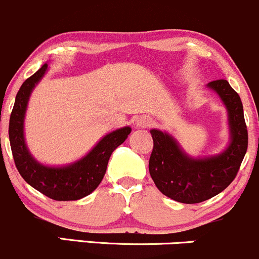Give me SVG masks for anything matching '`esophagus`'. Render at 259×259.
<instances>
[{"mask_svg":"<svg viewBox=\"0 0 259 259\" xmlns=\"http://www.w3.org/2000/svg\"><path fill=\"white\" fill-rule=\"evenodd\" d=\"M154 124V120L149 116H141L137 120V126L142 127V128H148V127H152Z\"/></svg>","mask_w":259,"mask_h":259,"instance_id":"obj_1","label":"esophagus"}]
</instances>
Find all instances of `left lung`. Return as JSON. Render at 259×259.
Instances as JSON below:
<instances>
[{
	"instance_id": "left-lung-1",
	"label": "left lung",
	"mask_w": 259,
	"mask_h": 259,
	"mask_svg": "<svg viewBox=\"0 0 259 259\" xmlns=\"http://www.w3.org/2000/svg\"><path fill=\"white\" fill-rule=\"evenodd\" d=\"M228 107L231 143L220 155L191 159L175 139L161 131L152 130L153 150L149 172L154 184L168 198L186 204L204 202L225 190L239 172L248 147V133L241 99L226 79L208 83Z\"/></svg>"
}]
</instances>
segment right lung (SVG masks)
Instances as JSON below:
<instances>
[{"label": "right lung", "instance_id": "add662e5", "mask_svg": "<svg viewBox=\"0 0 259 259\" xmlns=\"http://www.w3.org/2000/svg\"><path fill=\"white\" fill-rule=\"evenodd\" d=\"M48 69V63L25 79L17 93L10 117L11 149L14 164L20 176L31 187L55 200H77L91 194L103 181L110 156L131 133L130 127L109 133L95 145L94 149L79 161L63 167H50L39 164L30 155L23 136V122L28 99L35 84Z\"/></svg>", "mask_w": 259, "mask_h": 259}]
</instances>
